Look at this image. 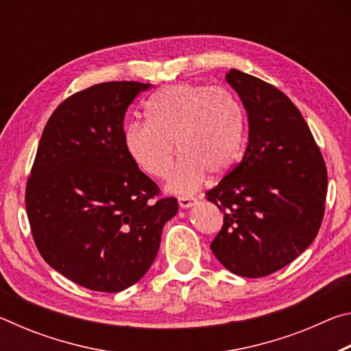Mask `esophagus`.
<instances>
[{
	"mask_svg": "<svg viewBox=\"0 0 351 351\" xmlns=\"http://www.w3.org/2000/svg\"><path fill=\"white\" fill-rule=\"evenodd\" d=\"M178 203H180L181 209H190V207L197 204V199L193 197H180L178 198Z\"/></svg>",
	"mask_w": 351,
	"mask_h": 351,
	"instance_id": "34e87169",
	"label": "esophagus"
}]
</instances>
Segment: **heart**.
<instances>
[{
    "instance_id": "b5f03b06",
    "label": "heart",
    "mask_w": 351,
    "mask_h": 351,
    "mask_svg": "<svg viewBox=\"0 0 351 351\" xmlns=\"http://www.w3.org/2000/svg\"><path fill=\"white\" fill-rule=\"evenodd\" d=\"M148 121L123 130V147L138 169L153 178L171 170L176 145L182 154L165 189L187 195L221 178L240 161L245 144V111L232 93L193 83H175L147 102Z\"/></svg>"
}]
</instances>
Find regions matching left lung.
Here are the masks:
<instances>
[{
	"label": "left lung",
	"mask_w": 351,
	"mask_h": 351,
	"mask_svg": "<svg viewBox=\"0 0 351 351\" xmlns=\"http://www.w3.org/2000/svg\"><path fill=\"white\" fill-rule=\"evenodd\" d=\"M226 80L247 112L241 162L206 193L224 210L210 249L237 276H269L316 239L325 210V161L295 105L257 77L230 69Z\"/></svg>",
	"instance_id": "1"
}]
</instances>
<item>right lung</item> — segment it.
<instances>
[{
    "instance_id": "add662e5",
    "label": "right lung",
    "mask_w": 351,
    "mask_h": 351,
    "mask_svg": "<svg viewBox=\"0 0 351 351\" xmlns=\"http://www.w3.org/2000/svg\"><path fill=\"white\" fill-rule=\"evenodd\" d=\"M150 83L108 82L75 93L47 121L26 186L41 257L69 280L119 293L144 277L178 212L123 147L128 106Z\"/></svg>"
}]
</instances>
